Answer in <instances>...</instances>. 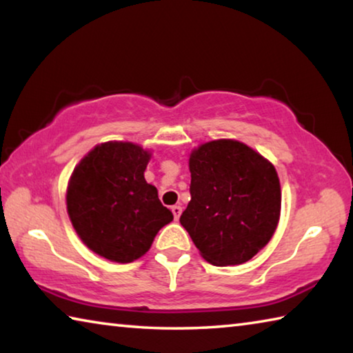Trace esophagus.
I'll return each mask as SVG.
<instances>
[{
    "mask_svg": "<svg viewBox=\"0 0 353 353\" xmlns=\"http://www.w3.org/2000/svg\"><path fill=\"white\" fill-rule=\"evenodd\" d=\"M171 212H172V214H174V219L177 221L179 218H181L182 207H181V205H172V207H171Z\"/></svg>",
    "mask_w": 353,
    "mask_h": 353,
    "instance_id": "esophagus-1",
    "label": "esophagus"
}]
</instances>
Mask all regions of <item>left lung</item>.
<instances>
[{
  "instance_id": "1",
  "label": "left lung",
  "mask_w": 353,
  "mask_h": 353,
  "mask_svg": "<svg viewBox=\"0 0 353 353\" xmlns=\"http://www.w3.org/2000/svg\"><path fill=\"white\" fill-rule=\"evenodd\" d=\"M190 194L181 224L214 266L241 265L270 243L280 216L274 166L235 140H214L190 155Z\"/></svg>"
}]
</instances>
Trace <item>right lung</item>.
I'll return each instance as SVG.
<instances>
[{
  "instance_id": "1",
  "label": "right lung",
  "mask_w": 353,
  "mask_h": 353,
  "mask_svg": "<svg viewBox=\"0 0 353 353\" xmlns=\"http://www.w3.org/2000/svg\"><path fill=\"white\" fill-rule=\"evenodd\" d=\"M151 154L134 143L93 148L71 176L67 208L81 240L107 260L130 263L145 255L157 232L172 221L157 188L145 181Z\"/></svg>"
}]
</instances>
